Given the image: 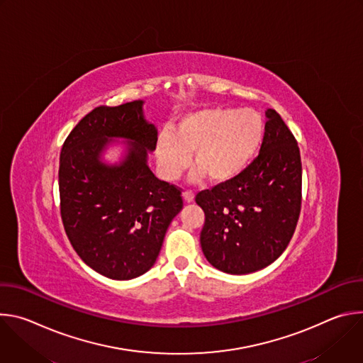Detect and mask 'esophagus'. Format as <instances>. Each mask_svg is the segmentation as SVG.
Here are the masks:
<instances>
[{
	"label": "esophagus",
	"instance_id": "esophagus-1",
	"mask_svg": "<svg viewBox=\"0 0 363 363\" xmlns=\"http://www.w3.org/2000/svg\"><path fill=\"white\" fill-rule=\"evenodd\" d=\"M182 195H184L185 202H192V201H194V196H195V194H194L191 189H186Z\"/></svg>",
	"mask_w": 363,
	"mask_h": 363
}]
</instances>
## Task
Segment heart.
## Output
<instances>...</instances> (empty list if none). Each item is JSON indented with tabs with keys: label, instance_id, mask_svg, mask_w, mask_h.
<instances>
[{
	"label": "heart",
	"instance_id": "b5f03b06",
	"mask_svg": "<svg viewBox=\"0 0 363 363\" xmlns=\"http://www.w3.org/2000/svg\"><path fill=\"white\" fill-rule=\"evenodd\" d=\"M264 138V122L251 109L208 108L184 116L172 132L158 136V167L167 179H177L195 152L192 178L208 175L225 182L241 174L255 158Z\"/></svg>",
	"mask_w": 363,
	"mask_h": 363
}]
</instances>
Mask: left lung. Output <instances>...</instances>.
I'll return each instance as SVG.
<instances>
[{
  "instance_id": "8db88e82",
  "label": "left lung",
  "mask_w": 363,
  "mask_h": 363,
  "mask_svg": "<svg viewBox=\"0 0 363 363\" xmlns=\"http://www.w3.org/2000/svg\"><path fill=\"white\" fill-rule=\"evenodd\" d=\"M258 157L237 177L196 194L205 214L202 252L216 269L248 274L276 262L289 245L301 210L297 140L274 109L266 111Z\"/></svg>"
}]
</instances>
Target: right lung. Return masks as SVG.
<instances>
[{
    "label": "right lung",
    "mask_w": 363,
    "mask_h": 363,
    "mask_svg": "<svg viewBox=\"0 0 363 363\" xmlns=\"http://www.w3.org/2000/svg\"><path fill=\"white\" fill-rule=\"evenodd\" d=\"M142 100L99 106L69 133L60 152L59 189L65 231L99 274L130 280L157 262L167 230L182 210L181 188L146 165L158 132L143 119ZM111 137L131 143L127 160L109 167L99 152Z\"/></svg>",
    "instance_id": "1"
}]
</instances>
